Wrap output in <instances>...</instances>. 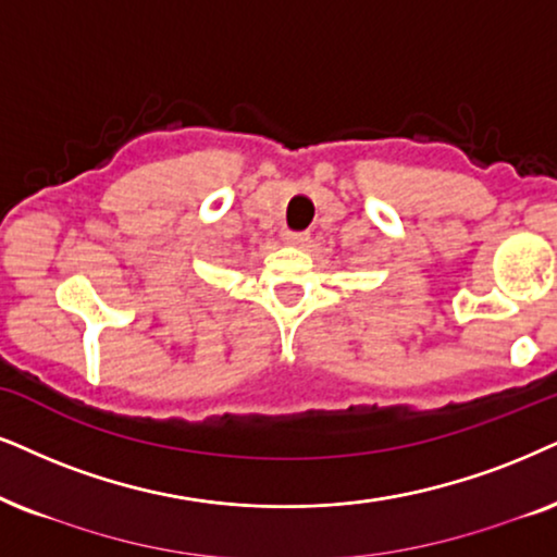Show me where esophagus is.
Returning a JSON list of instances; mask_svg holds the SVG:
<instances>
[{"instance_id":"1","label":"esophagus","mask_w":557,"mask_h":557,"mask_svg":"<svg viewBox=\"0 0 557 557\" xmlns=\"http://www.w3.org/2000/svg\"><path fill=\"white\" fill-rule=\"evenodd\" d=\"M308 238H311V236H308L306 231H287V234H285V242L290 246H306Z\"/></svg>"}]
</instances>
